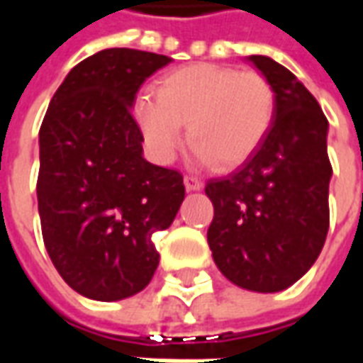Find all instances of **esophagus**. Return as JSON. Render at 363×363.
<instances>
[{
    "mask_svg": "<svg viewBox=\"0 0 363 363\" xmlns=\"http://www.w3.org/2000/svg\"><path fill=\"white\" fill-rule=\"evenodd\" d=\"M184 189L189 190V192H194V190H202V189H204V182L200 181L198 177H190V174H186V177H184Z\"/></svg>",
    "mask_w": 363,
    "mask_h": 363,
    "instance_id": "esophagus-1",
    "label": "esophagus"
}]
</instances>
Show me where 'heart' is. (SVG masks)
I'll use <instances>...</instances> for the list:
<instances>
[{
	"label": "heart",
	"instance_id": "obj_1",
	"mask_svg": "<svg viewBox=\"0 0 363 363\" xmlns=\"http://www.w3.org/2000/svg\"><path fill=\"white\" fill-rule=\"evenodd\" d=\"M276 95L259 72L216 64H190L161 79L157 99L142 95L134 118L151 157L169 163L189 126L194 157L218 169L241 165L270 132Z\"/></svg>",
	"mask_w": 363,
	"mask_h": 363
}]
</instances>
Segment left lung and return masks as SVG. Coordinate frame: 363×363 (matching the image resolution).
Returning <instances> with one entry per match:
<instances>
[{"label":"left lung","mask_w":363,"mask_h":363,"mask_svg":"<svg viewBox=\"0 0 363 363\" xmlns=\"http://www.w3.org/2000/svg\"><path fill=\"white\" fill-rule=\"evenodd\" d=\"M276 95L270 132L237 171L212 179L208 245L220 272L249 291L296 284L320 255L328 231V122L296 75L268 56H249Z\"/></svg>","instance_id":"1"}]
</instances>
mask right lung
<instances>
[{
  "label": "right lung",
  "instance_id": "1",
  "mask_svg": "<svg viewBox=\"0 0 363 363\" xmlns=\"http://www.w3.org/2000/svg\"><path fill=\"white\" fill-rule=\"evenodd\" d=\"M173 60L106 48L54 93L38 134V213L46 251L69 288L96 301L142 291L157 270L151 237L184 200L182 174L143 159L132 116L143 82Z\"/></svg>",
  "mask_w": 363,
  "mask_h": 363
}]
</instances>
